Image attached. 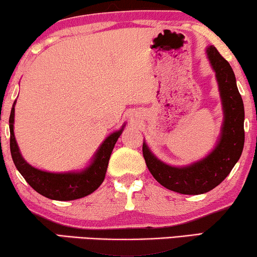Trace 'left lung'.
<instances>
[{
	"label": "left lung",
	"instance_id": "8db88e82",
	"mask_svg": "<svg viewBox=\"0 0 257 257\" xmlns=\"http://www.w3.org/2000/svg\"><path fill=\"white\" fill-rule=\"evenodd\" d=\"M207 55L216 72L224 110L222 133L215 150L199 163L179 168L161 163L143 144V156L151 174L164 187L181 194H202L215 188L233 170L244 145V107L233 69L214 45L207 49Z\"/></svg>",
	"mask_w": 257,
	"mask_h": 257
}]
</instances>
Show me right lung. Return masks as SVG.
Here are the masks:
<instances>
[{
    "instance_id": "1",
    "label": "right lung",
    "mask_w": 257,
    "mask_h": 257,
    "mask_svg": "<svg viewBox=\"0 0 257 257\" xmlns=\"http://www.w3.org/2000/svg\"><path fill=\"white\" fill-rule=\"evenodd\" d=\"M14 114L15 107L13 106L9 117L12 158L17 170L35 191L48 199L70 201L89 195L99 187L104 181L112 150L122 130L112 133L105 139L94 157L93 163L85 171L80 173H49L30 166L21 156L14 136Z\"/></svg>"
}]
</instances>
